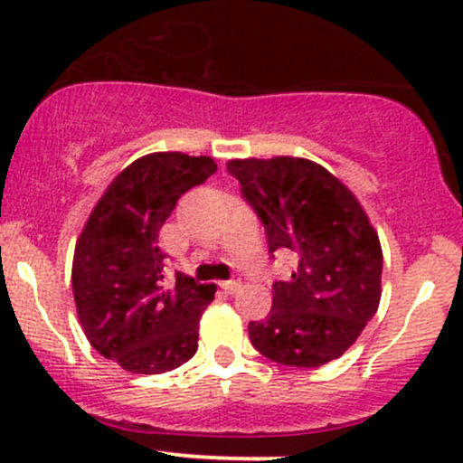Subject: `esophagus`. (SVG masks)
Wrapping results in <instances>:
<instances>
[{
	"mask_svg": "<svg viewBox=\"0 0 463 463\" xmlns=\"http://www.w3.org/2000/svg\"><path fill=\"white\" fill-rule=\"evenodd\" d=\"M240 287H241V279H226V282H222V288L226 293H235Z\"/></svg>",
	"mask_w": 463,
	"mask_h": 463,
	"instance_id": "34e87169",
	"label": "esophagus"
}]
</instances>
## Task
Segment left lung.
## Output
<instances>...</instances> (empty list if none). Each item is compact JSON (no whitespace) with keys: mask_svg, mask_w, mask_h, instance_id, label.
Instances as JSON below:
<instances>
[{"mask_svg":"<svg viewBox=\"0 0 463 463\" xmlns=\"http://www.w3.org/2000/svg\"><path fill=\"white\" fill-rule=\"evenodd\" d=\"M228 172L264 223L269 253L296 258L291 278L273 282L266 320L249 325L253 347L288 367L343 356L381 302V241L363 205L307 158H235Z\"/></svg>","mask_w":463,"mask_h":463,"instance_id":"left-lung-1","label":"left lung"}]
</instances>
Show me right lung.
I'll return each mask as SVG.
<instances>
[{"label": "right lung", "mask_w": 463, "mask_h": 463, "mask_svg": "<svg viewBox=\"0 0 463 463\" xmlns=\"http://www.w3.org/2000/svg\"><path fill=\"white\" fill-rule=\"evenodd\" d=\"M217 172L210 156L154 152L129 163L89 214L73 253L78 318L98 354L132 374H163L194 356L214 284L163 279L158 231L184 193Z\"/></svg>", "instance_id": "1"}]
</instances>
